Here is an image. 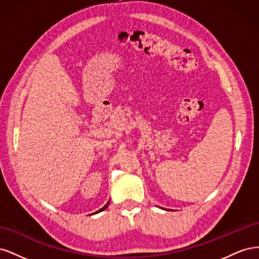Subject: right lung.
I'll list each match as a JSON object with an SVG mask.
<instances>
[{"instance_id":"obj_1","label":"right lung","mask_w":259,"mask_h":259,"mask_svg":"<svg viewBox=\"0 0 259 259\" xmlns=\"http://www.w3.org/2000/svg\"><path fill=\"white\" fill-rule=\"evenodd\" d=\"M109 202H110V201H109ZM109 202H108V203H107V204H106V205H105V206H104V207H103V208H100V209H99V210H98V211H96V213H99V211H101V210H104V209H106V208H107V207H108V205H109Z\"/></svg>"}]
</instances>
